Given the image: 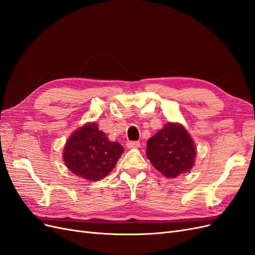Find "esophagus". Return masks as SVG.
Returning <instances> with one entry per match:
<instances>
[{
  "label": "esophagus",
  "instance_id": "esophagus-1",
  "mask_svg": "<svg viewBox=\"0 0 255 255\" xmlns=\"http://www.w3.org/2000/svg\"><path fill=\"white\" fill-rule=\"evenodd\" d=\"M140 145L139 141H128L127 146L128 148H138Z\"/></svg>",
  "mask_w": 255,
  "mask_h": 255
}]
</instances>
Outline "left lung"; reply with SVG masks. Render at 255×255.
I'll use <instances>...</instances> for the list:
<instances>
[{
  "mask_svg": "<svg viewBox=\"0 0 255 255\" xmlns=\"http://www.w3.org/2000/svg\"><path fill=\"white\" fill-rule=\"evenodd\" d=\"M196 149L187 130L168 123L146 142V157L167 177H176L194 166Z\"/></svg>",
  "mask_w": 255,
  "mask_h": 255,
  "instance_id": "left-lung-1",
  "label": "left lung"
}]
</instances>
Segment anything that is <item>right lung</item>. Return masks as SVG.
Listing matches in <instances>:
<instances>
[{"label":"right lung","mask_w":255,"mask_h":255,"mask_svg":"<svg viewBox=\"0 0 255 255\" xmlns=\"http://www.w3.org/2000/svg\"><path fill=\"white\" fill-rule=\"evenodd\" d=\"M122 152L123 148L118 142L110 141L96 123H89L69 138L64 159L74 174L99 181L113 170Z\"/></svg>","instance_id":"obj_1"}]
</instances>
